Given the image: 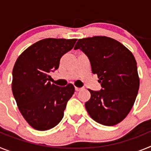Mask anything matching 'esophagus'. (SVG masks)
I'll return each mask as SVG.
<instances>
[{
	"instance_id": "1",
	"label": "esophagus",
	"mask_w": 151,
	"mask_h": 151,
	"mask_svg": "<svg viewBox=\"0 0 151 151\" xmlns=\"http://www.w3.org/2000/svg\"><path fill=\"white\" fill-rule=\"evenodd\" d=\"M75 90L76 91H81V90H82V88H81L76 87V88H75Z\"/></svg>"
}]
</instances>
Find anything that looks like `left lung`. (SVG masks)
I'll list each match as a JSON object with an SVG mask.
<instances>
[{"label":"left lung","instance_id":"1","mask_svg":"<svg viewBox=\"0 0 151 151\" xmlns=\"http://www.w3.org/2000/svg\"><path fill=\"white\" fill-rule=\"evenodd\" d=\"M88 57L93 74L97 75L102 89H88L91 98L85 103L95 122L113 126L122 122L134 105L139 89L137 63L122 44L106 36L78 39L74 47Z\"/></svg>","mask_w":151,"mask_h":151}]
</instances>
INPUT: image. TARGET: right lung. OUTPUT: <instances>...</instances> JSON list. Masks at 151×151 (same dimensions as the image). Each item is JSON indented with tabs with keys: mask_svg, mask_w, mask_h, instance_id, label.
I'll return each mask as SVG.
<instances>
[{
	"mask_svg": "<svg viewBox=\"0 0 151 151\" xmlns=\"http://www.w3.org/2000/svg\"><path fill=\"white\" fill-rule=\"evenodd\" d=\"M77 39L45 38L19 56L13 69L12 91L21 114L38 131L54 128L63 117L75 88L60 87L50 82V72L59 68L63 55L73 49Z\"/></svg>",
	"mask_w": 151,
	"mask_h": 151,
	"instance_id": "right-lung-1",
	"label": "right lung"
}]
</instances>
